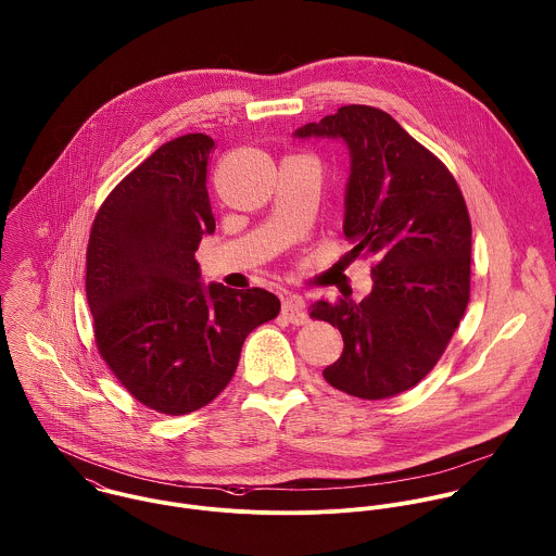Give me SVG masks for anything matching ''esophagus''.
I'll return each instance as SVG.
<instances>
[{"label":"esophagus","instance_id":"obj_1","mask_svg":"<svg viewBox=\"0 0 556 556\" xmlns=\"http://www.w3.org/2000/svg\"><path fill=\"white\" fill-rule=\"evenodd\" d=\"M281 314H283V318H286L290 325H296V327L309 323V314H307V309H305V301H303L301 296H296V294H290V296L283 299Z\"/></svg>","mask_w":556,"mask_h":556}]
</instances>
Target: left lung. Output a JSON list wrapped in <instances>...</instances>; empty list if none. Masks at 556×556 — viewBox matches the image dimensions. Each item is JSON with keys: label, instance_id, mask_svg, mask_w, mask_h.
Returning <instances> with one entry per match:
<instances>
[{"label": "left lung", "instance_id": "8db88e82", "mask_svg": "<svg viewBox=\"0 0 556 556\" xmlns=\"http://www.w3.org/2000/svg\"><path fill=\"white\" fill-rule=\"evenodd\" d=\"M337 139L350 154L343 236L352 257H374L371 292L312 305L343 352L323 376L361 400H384L421 382L455 333L470 294V219L443 163L389 113L339 108L296 128Z\"/></svg>", "mask_w": 556, "mask_h": 556}]
</instances>
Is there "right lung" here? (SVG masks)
Masks as SVG:
<instances>
[{
  "mask_svg": "<svg viewBox=\"0 0 556 556\" xmlns=\"http://www.w3.org/2000/svg\"><path fill=\"white\" fill-rule=\"evenodd\" d=\"M204 132L163 143L101 206L88 242L86 294L103 361L163 415L211 404L231 380L247 334L277 318L275 294L202 283L195 260L215 231Z\"/></svg>",
  "mask_w": 556,
  "mask_h": 556,
  "instance_id": "right-lung-1",
  "label": "right lung"
}]
</instances>
